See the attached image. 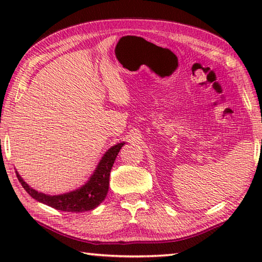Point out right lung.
Wrapping results in <instances>:
<instances>
[{
	"instance_id": "1",
	"label": "right lung",
	"mask_w": 262,
	"mask_h": 262,
	"mask_svg": "<svg viewBox=\"0 0 262 262\" xmlns=\"http://www.w3.org/2000/svg\"><path fill=\"white\" fill-rule=\"evenodd\" d=\"M123 144H125V142L118 143L113 145L112 148H110L105 152L104 156L101 157L94 174L90 177L86 184L69 193L60 195H47L30 187L18 174V172L16 171L17 178H18L19 183L26 192L37 201L43 203V205L67 212H82L92 210L96 207H98L105 200L106 195H107L111 170H112L115 158H117Z\"/></svg>"
}]
</instances>
